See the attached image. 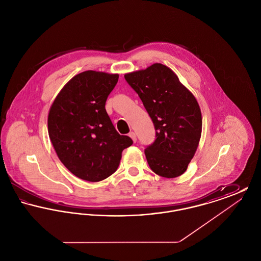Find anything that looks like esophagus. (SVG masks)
Returning <instances> with one entry per match:
<instances>
[{"mask_svg":"<svg viewBox=\"0 0 261 261\" xmlns=\"http://www.w3.org/2000/svg\"><path fill=\"white\" fill-rule=\"evenodd\" d=\"M129 137L133 140V142H134V143H136L137 136L135 132H130V133H129Z\"/></svg>","mask_w":261,"mask_h":261,"instance_id":"obj_1","label":"esophagus"}]
</instances>
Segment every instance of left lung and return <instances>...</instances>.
I'll return each mask as SVG.
<instances>
[{"mask_svg":"<svg viewBox=\"0 0 261 261\" xmlns=\"http://www.w3.org/2000/svg\"><path fill=\"white\" fill-rule=\"evenodd\" d=\"M142 99L155 129V140L145 149L150 169L165 178L186 171L201 135V112L194 95L162 63L124 75Z\"/></svg>","mask_w":261,"mask_h":261,"instance_id":"1","label":"left lung"}]
</instances>
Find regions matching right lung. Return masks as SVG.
Masks as SVG:
<instances>
[{"instance_id": "obj_1", "label": "right lung", "mask_w": 261, "mask_h": 261, "mask_svg": "<svg viewBox=\"0 0 261 261\" xmlns=\"http://www.w3.org/2000/svg\"><path fill=\"white\" fill-rule=\"evenodd\" d=\"M118 74L84 71L62 88L50 107L48 131L63 165L76 177L99 182L114 173L130 137L120 135L106 111Z\"/></svg>"}]
</instances>
